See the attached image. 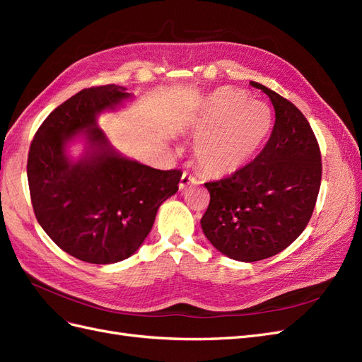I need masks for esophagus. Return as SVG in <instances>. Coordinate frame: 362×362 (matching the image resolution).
Segmentation results:
<instances>
[{
  "label": "esophagus",
  "mask_w": 362,
  "mask_h": 362,
  "mask_svg": "<svg viewBox=\"0 0 362 362\" xmlns=\"http://www.w3.org/2000/svg\"><path fill=\"white\" fill-rule=\"evenodd\" d=\"M196 182H198V180H196L194 177H192V175H189L187 172H184L181 180H180V189L184 190L189 184H196Z\"/></svg>",
  "instance_id": "esophagus-1"
}]
</instances>
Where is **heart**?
Masks as SVG:
<instances>
[{
	"instance_id": "1",
	"label": "heart",
	"mask_w": 362,
	"mask_h": 362,
	"mask_svg": "<svg viewBox=\"0 0 362 362\" xmlns=\"http://www.w3.org/2000/svg\"><path fill=\"white\" fill-rule=\"evenodd\" d=\"M273 127L269 105L250 101L240 89L222 87L208 98L194 124L199 137L194 149L199 169L214 178L246 168L264 145Z\"/></svg>"
}]
</instances>
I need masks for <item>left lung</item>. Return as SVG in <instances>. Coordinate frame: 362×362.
<instances>
[{
	"instance_id": "obj_1",
	"label": "left lung",
	"mask_w": 362,
	"mask_h": 362,
	"mask_svg": "<svg viewBox=\"0 0 362 362\" xmlns=\"http://www.w3.org/2000/svg\"><path fill=\"white\" fill-rule=\"evenodd\" d=\"M275 108L264 149L246 168L205 182L210 205L202 231L223 255L254 262L279 254L313 216L322 182V154L302 112L269 87L252 81Z\"/></svg>"
}]
</instances>
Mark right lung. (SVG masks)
<instances>
[{
	"instance_id": "1",
	"label": "right lung",
	"mask_w": 362,
	"mask_h": 362,
	"mask_svg": "<svg viewBox=\"0 0 362 362\" xmlns=\"http://www.w3.org/2000/svg\"><path fill=\"white\" fill-rule=\"evenodd\" d=\"M128 98L116 84L83 89L43 120L28 151V187L39 225L66 254L92 264L133 255L158 206L178 192L182 175L122 157L98 128V115ZM80 132L88 149L71 162L66 145Z\"/></svg>"
}]
</instances>
